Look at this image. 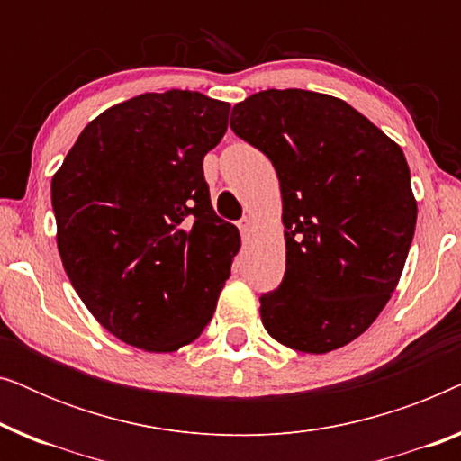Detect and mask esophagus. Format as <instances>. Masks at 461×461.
Instances as JSON below:
<instances>
[{
	"instance_id": "1",
	"label": "esophagus",
	"mask_w": 461,
	"mask_h": 461,
	"mask_svg": "<svg viewBox=\"0 0 461 461\" xmlns=\"http://www.w3.org/2000/svg\"><path fill=\"white\" fill-rule=\"evenodd\" d=\"M251 229H254V220H251L249 216H245L241 222H239V230H241L243 235H249Z\"/></svg>"
}]
</instances>
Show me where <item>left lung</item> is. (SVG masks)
<instances>
[{"mask_svg":"<svg viewBox=\"0 0 461 461\" xmlns=\"http://www.w3.org/2000/svg\"><path fill=\"white\" fill-rule=\"evenodd\" d=\"M230 128L279 176L285 276L260 298L270 336L325 355L377 319L399 285L418 201L393 138L330 94L264 90L235 104Z\"/></svg>","mask_w":461,"mask_h":461,"instance_id":"obj_1","label":"left lung"}]
</instances>
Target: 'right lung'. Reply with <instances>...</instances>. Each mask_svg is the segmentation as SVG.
<instances>
[{"label":"right lung","instance_id":"1","mask_svg":"<svg viewBox=\"0 0 461 461\" xmlns=\"http://www.w3.org/2000/svg\"><path fill=\"white\" fill-rule=\"evenodd\" d=\"M229 113L199 92L140 94L92 119L54 174L62 267L125 344L174 352L216 311L241 237L213 212L203 157Z\"/></svg>","mask_w":461,"mask_h":461}]
</instances>
